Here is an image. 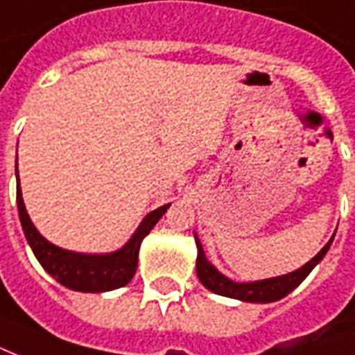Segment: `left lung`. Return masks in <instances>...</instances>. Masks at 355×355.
<instances>
[{
    "label": "left lung",
    "instance_id": "left-lung-1",
    "mask_svg": "<svg viewBox=\"0 0 355 355\" xmlns=\"http://www.w3.org/2000/svg\"><path fill=\"white\" fill-rule=\"evenodd\" d=\"M335 237V235H333ZM196 243H198V277L201 280V284L205 288H209L211 291L218 293V295H224V297H233L241 299V301H248V303H271V301H278V299L286 297L290 291H293L297 288L304 278L309 277V272L316 267L322 258H324L329 246H331L333 239L329 243L325 244L322 250L318 252V256L309 261L306 265H303L297 271L290 272V275H284V277L269 278V280H258V282H248V284H239V282H233L230 278H225L224 275L212 267L207 258H205L203 246L199 243V239L196 237Z\"/></svg>",
    "mask_w": 355,
    "mask_h": 355
}]
</instances>
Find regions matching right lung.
<instances>
[{
    "instance_id": "obj_1",
    "label": "right lung",
    "mask_w": 355,
    "mask_h": 355,
    "mask_svg": "<svg viewBox=\"0 0 355 355\" xmlns=\"http://www.w3.org/2000/svg\"><path fill=\"white\" fill-rule=\"evenodd\" d=\"M18 165V164H17ZM18 177V169H17ZM17 205L18 216L22 224L24 235L30 243L31 250L43 265V269L51 277H54L62 286L75 291H88V293H99L122 288L130 282L135 271H137V254L141 241H143L157 220L164 216L169 205H164L156 211H152L144 218L143 224L139 225L135 235L130 239V243L124 248L105 256H88V254H75L64 248H58L46 239L41 237V233L31 224L30 216L24 207L22 193H20V180L17 178Z\"/></svg>"
}]
</instances>
